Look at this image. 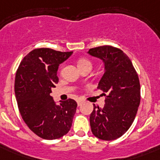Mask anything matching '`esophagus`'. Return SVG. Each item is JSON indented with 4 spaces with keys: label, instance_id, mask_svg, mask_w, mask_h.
<instances>
[{
    "label": "esophagus",
    "instance_id": "esophagus-1",
    "mask_svg": "<svg viewBox=\"0 0 160 160\" xmlns=\"http://www.w3.org/2000/svg\"><path fill=\"white\" fill-rule=\"evenodd\" d=\"M82 100H78L77 101V105H78V106H80V105H82Z\"/></svg>",
    "mask_w": 160,
    "mask_h": 160
}]
</instances>
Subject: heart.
<instances>
[{"instance_id": "1", "label": "heart", "mask_w": 160, "mask_h": 160, "mask_svg": "<svg viewBox=\"0 0 160 160\" xmlns=\"http://www.w3.org/2000/svg\"><path fill=\"white\" fill-rule=\"evenodd\" d=\"M87 65L91 66V62L90 60H86V59H80L78 61V67H83V66H87Z\"/></svg>"}]
</instances>
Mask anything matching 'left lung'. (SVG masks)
I'll return each mask as SVG.
<instances>
[{"instance_id":"8db88e82","label":"left lung","mask_w":160,"mask_h":160,"mask_svg":"<svg viewBox=\"0 0 160 160\" xmlns=\"http://www.w3.org/2000/svg\"><path fill=\"white\" fill-rule=\"evenodd\" d=\"M88 53L103 60L105 73L97 89L105 96L103 108L95 106L90 116L93 134L103 140L121 137L131 126L140 103V85L131 60L120 49L103 46Z\"/></svg>"}]
</instances>
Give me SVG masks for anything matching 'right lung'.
Returning <instances> with one entry per match:
<instances>
[{
    "instance_id": "right-lung-1",
    "label": "right lung",
    "mask_w": 160,
    "mask_h": 160,
    "mask_svg": "<svg viewBox=\"0 0 160 160\" xmlns=\"http://www.w3.org/2000/svg\"><path fill=\"white\" fill-rule=\"evenodd\" d=\"M72 53L35 49L23 58L16 71L15 94L19 111L29 129L42 139H59L72 125L77 103L68 99L56 105L50 95L59 81V65Z\"/></svg>"
}]
</instances>
